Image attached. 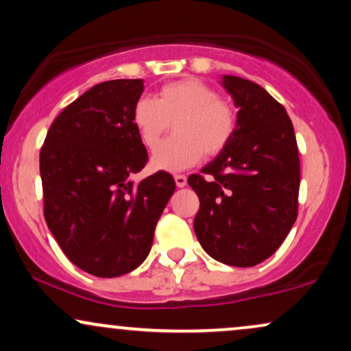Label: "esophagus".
<instances>
[{
  "label": "esophagus",
  "instance_id": "obj_1",
  "mask_svg": "<svg viewBox=\"0 0 351 351\" xmlns=\"http://www.w3.org/2000/svg\"><path fill=\"white\" fill-rule=\"evenodd\" d=\"M175 183L178 188L186 186V176L184 175H175Z\"/></svg>",
  "mask_w": 351,
  "mask_h": 351
}]
</instances>
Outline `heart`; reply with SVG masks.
<instances>
[{
	"label": "heart",
	"instance_id": "b5f03b06",
	"mask_svg": "<svg viewBox=\"0 0 351 351\" xmlns=\"http://www.w3.org/2000/svg\"><path fill=\"white\" fill-rule=\"evenodd\" d=\"M173 122L175 135L165 141L152 157L155 170L178 171L193 167L206 154H221L237 129L234 108L219 99L217 91L194 78L163 84L158 98L141 96L134 103L132 124L149 150Z\"/></svg>",
	"mask_w": 351,
	"mask_h": 351
}]
</instances>
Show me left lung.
<instances>
[{"label": "left lung", "instance_id": "left-lung-1", "mask_svg": "<svg viewBox=\"0 0 351 351\" xmlns=\"http://www.w3.org/2000/svg\"><path fill=\"white\" fill-rule=\"evenodd\" d=\"M237 129L229 145L188 178L199 197L194 232L221 263L255 267L271 256L298 217V142L288 112L260 84L226 75Z\"/></svg>", "mask_w": 351, "mask_h": 351}]
</instances>
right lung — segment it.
<instances>
[{"label":"right lung","mask_w":351,"mask_h":351,"mask_svg":"<svg viewBox=\"0 0 351 351\" xmlns=\"http://www.w3.org/2000/svg\"><path fill=\"white\" fill-rule=\"evenodd\" d=\"M142 80H111L58 114L40 150L44 217L71 263L98 278L132 271L175 193L170 173L130 180L149 154L132 124Z\"/></svg>","instance_id":"obj_1"}]
</instances>
